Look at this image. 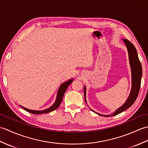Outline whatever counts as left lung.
<instances>
[{
    "mask_svg": "<svg viewBox=\"0 0 148 148\" xmlns=\"http://www.w3.org/2000/svg\"><path fill=\"white\" fill-rule=\"evenodd\" d=\"M125 45L127 46V48L128 50V58H129V62L131 68V73H132V88L130 93V95L128 96L126 102L120 108H118L116 111H114L111 115H102L99 114L95 111L97 114L99 115L106 116V117H109V116H112L117 115L119 113L123 112L125 110L129 108L130 107L132 106L134 102L136 101L137 97L139 94V92L140 87V82H141V78H142V74H143V70H142V65H141L140 62L139 61V57H138L137 50L135 48V46L132 44L129 40L127 39H123ZM84 99L86 100V87L84 86Z\"/></svg>",
    "mask_w": 148,
    "mask_h": 148,
    "instance_id": "obj_1",
    "label": "left lung"
}]
</instances>
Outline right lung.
Listing matches in <instances>:
<instances>
[{
  "mask_svg": "<svg viewBox=\"0 0 148 148\" xmlns=\"http://www.w3.org/2000/svg\"><path fill=\"white\" fill-rule=\"evenodd\" d=\"M72 81H73V79L69 80L68 81H66V82L64 83L63 84H62L60 86L58 93H57V95H56V99L55 102L54 103V104L53 106H51L50 108L46 109L45 110H43V111H34V110H30L29 109H27L25 108H24L23 106H21L22 108H23L25 111L29 112L30 113H32V114H45V113H48L49 112L53 111L54 110L57 109L60 103L62 102V99H63V97H64V93L65 92L66 90L67 89V88L69 86V84H70Z\"/></svg>",
  "mask_w": 148,
  "mask_h": 148,
  "instance_id": "1",
  "label": "right lung"
}]
</instances>
